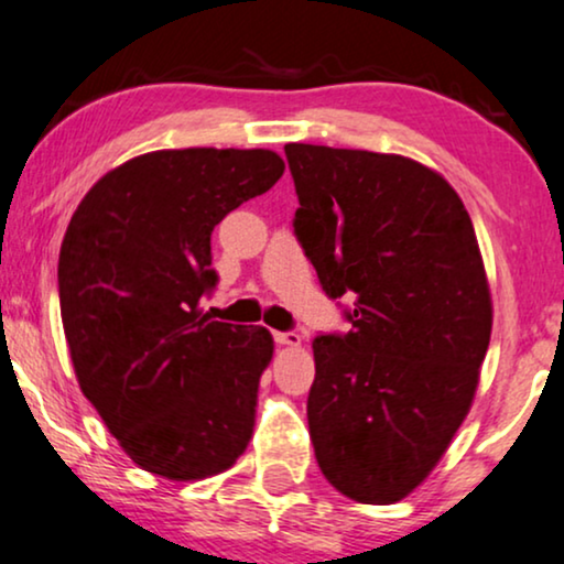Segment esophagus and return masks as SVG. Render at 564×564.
I'll return each mask as SVG.
<instances>
[{
  "instance_id": "obj_1",
  "label": "esophagus",
  "mask_w": 564,
  "mask_h": 564,
  "mask_svg": "<svg viewBox=\"0 0 564 564\" xmlns=\"http://www.w3.org/2000/svg\"><path fill=\"white\" fill-rule=\"evenodd\" d=\"M274 341L280 347H300L303 345V336L297 332H274Z\"/></svg>"
}]
</instances>
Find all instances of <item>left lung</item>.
I'll return each mask as SVG.
<instances>
[{"label": "left lung", "mask_w": 564, "mask_h": 564, "mask_svg": "<svg viewBox=\"0 0 564 564\" xmlns=\"http://www.w3.org/2000/svg\"><path fill=\"white\" fill-rule=\"evenodd\" d=\"M295 232L352 332L316 336L308 430L328 485L365 506L404 500L469 414L492 332L471 217L404 155L284 144Z\"/></svg>", "instance_id": "1"}]
</instances>
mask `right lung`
Instances as JSON below:
<instances>
[{
	"label": "right lung",
	"mask_w": 564,
	"mask_h": 564,
	"mask_svg": "<svg viewBox=\"0 0 564 564\" xmlns=\"http://www.w3.org/2000/svg\"><path fill=\"white\" fill-rule=\"evenodd\" d=\"M272 150H155L108 171L58 251V303L77 383L139 469L171 481L228 471L256 425L264 326L212 321V230L272 188Z\"/></svg>",
	"instance_id": "add662e5"
}]
</instances>
